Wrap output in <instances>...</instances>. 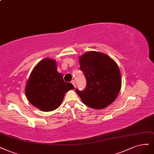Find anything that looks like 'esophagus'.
<instances>
[{"instance_id":"esophagus-1","label":"esophagus","mask_w":154,"mask_h":154,"mask_svg":"<svg viewBox=\"0 0 154 154\" xmlns=\"http://www.w3.org/2000/svg\"><path fill=\"white\" fill-rule=\"evenodd\" d=\"M71 83L73 85H74V87H76V82H75V80H72V82H71Z\"/></svg>"}]
</instances>
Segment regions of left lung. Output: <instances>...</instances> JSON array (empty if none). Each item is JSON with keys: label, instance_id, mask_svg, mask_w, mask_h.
Wrapping results in <instances>:
<instances>
[{"label": "left lung", "instance_id": "obj_1", "mask_svg": "<svg viewBox=\"0 0 154 154\" xmlns=\"http://www.w3.org/2000/svg\"><path fill=\"white\" fill-rule=\"evenodd\" d=\"M80 69L87 80L84 91L76 90L83 103L94 109L112 103L120 91L121 75L116 63L103 53L87 51L79 58Z\"/></svg>", "mask_w": 154, "mask_h": 154}]
</instances>
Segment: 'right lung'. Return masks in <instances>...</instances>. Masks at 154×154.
<instances>
[{
	"mask_svg": "<svg viewBox=\"0 0 154 154\" xmlns=\"http://www.w3.org/2000/svg\"><path fill=\"white\" fill-rule=\"evenodd\" d=\"M72 84L63 81L58 72L57 62L51 59L40 61L31 72L25 87L29 101L43 111H51L59 108L65 94L74 89Z\"/></svg>",
	"mask_w": 154,
	"mask_h": 154,
	"instance_id": "right-lung-1",
	"label": "right lung"
}]
</instances>
